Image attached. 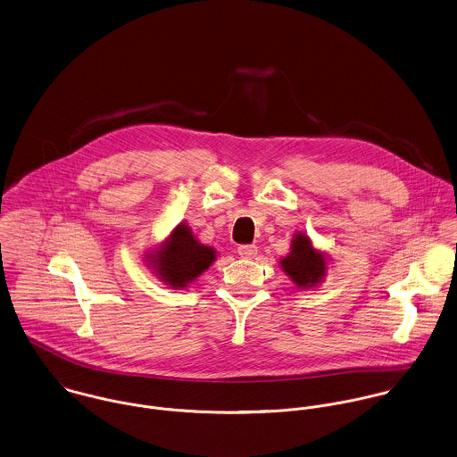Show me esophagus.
<instances>
[{
  "mask_svg": "<svg viewBox=\"0 0 457 457\" xmlns=\"http://www.w3.org/2000/svg\"><path fill=\"white\" fill-rule=\"evenodd\" d=\"M238 254L245 260H253L258 254V247L256 245H238Z\"/></svg>",
  "mask_w": 457,
  "mask_h": 457,
  "instance_id": "1",
  "label": "esophagus"
}]
</instances>
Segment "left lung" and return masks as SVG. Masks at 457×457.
<instances>
[{"instance_id":"left-lung-1","label":"left lung","mask_w":457,"mask_h":457,"mask_svg":"<svg viewBox=\"0 0 457 457\" xmlns=\"http://www.w3.org/2000/svg\"><path fill=\"white\" fill-rule=\"evenodd\" d=\"M327 254L314 249L311 238L305 233H295L289 253L278 262L282 272L293 280L300 289L316 287L327 275Z\"/></svg>"}]
</instances>
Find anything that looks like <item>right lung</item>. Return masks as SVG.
Segmentation results:
<instances>
[{
    "mask_svg": "<svg viewBox=\"0 0 457 457\" xmlns=\"http://www.w3.org/2000/svg\"><path fill=\"white\" fill-rule=\"evenodd\" d=\"M213 247L203 245L180 222L159 249L146 254V263L162 282L173 289H183L215 262Z\"/></svg>",
    "mask_w": 457,
    "mask_h": 457,
    "instance_id": "1",
    "label": "right lung"
}]
</instances>
